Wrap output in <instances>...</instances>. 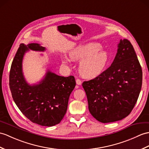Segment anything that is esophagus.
I'll list each match as a JSON object with an SVG mask.
<instances>
[{
	"label": "esophagus",
	"mask_w": 149,
	"mask_h": 149,
	"mask_svg": "<svg viewBox=\"0 0 149 149\" xmlns=\"http://www.w3.org/2000/svg\"><path fill=\"white\" fill-rule=\"evenodd\" d=\"M76 84H77V85H81L82 84V82H81L80 79H76Z\"/></svg>",
	"instance_id": "obj_1"
}]
</instances>
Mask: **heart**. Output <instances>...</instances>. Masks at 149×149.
Masks as SVG:
<instances>
[{"label": "heart", "instance_id": "b5f03b06", "mask_svg": "<svg viewBox=\"0 0 149 149\" xmlns=\"http://www.w3.org/2000/svg\"><path fill=\"white\" fill-rule=\"evenodd\" d=\"M101 45L98 43L91 42L76 46L70 53V57L74 60L80 61L79 71L84 78L92 79L102 74L105 68L108 56L101 49ZM65 63L70 61V59L64 57Z\"/></svg>", "mask_w": 149, "mask_h": 149}]
</instances>
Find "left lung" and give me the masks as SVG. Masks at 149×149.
Returning a JSON list of instances; mask_svg holds the SVG:
<instances>
[{
    "label": "left lung",
    "instance_id": "8db88e82",
    "mask_svg": "<svg viewBox=\"0 0 149 149\" xmlns=\"http://www.w3.org/2000/svg\"><path fill=\"white\" fill-rule=\"evenodd\" d=\"M142 85V70L130 41L120 39L110 67L95 79L82 83L89 112L108 123L125 118L132 111Z\"/></svg>",
    "mask_w": 149,
    "mask_h": 149
}]
</instances>
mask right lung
Returning <instances> with one entry per match:
<instances>
[{"mask_svg": "<svg viewBox=\"0 0 149 149\" xmlns=\"http://www.w3.org/2000/svg\"><path fill=\"white\" fill-rule=\"evenodd\" d=\"M29 49L44 51L46 48L37 43L19 45L10 70V90L16 105L30 120L53 126L60 123L66 113L69 96L76 84L75 78L72 75L62 77L49 70L38 84H28L23 74L22 61Z\"/></svg>", "mask_w": 149, "mask_h": 149, "instance_id": "right-lung-1", "label": "right lung"}]
</instances>
